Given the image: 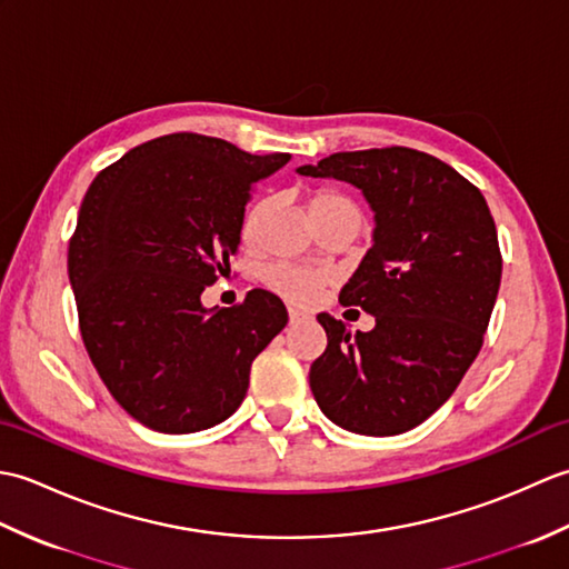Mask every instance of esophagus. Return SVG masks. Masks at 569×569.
I'll return each instance as SVG.
<instances>
[{
  "label": "esophagus",
  "mask_w": 569,
  "mask_h": 569,
  "mask_svg": "<svg viewBox=\"0 0 569 569\" xmlns=\"http://www.w3.org/2000/svg\"><path fill=\"white\" fill-rule=\"evenodd\" d=\"M288 320H291V325L303 322V320H306V312H300V310H296V308H288Z\"/></svg>",
  "instance_id": "34e87169"
}]
</instances>
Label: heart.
<instances>
[{"label": "heart", "instance_id": "obj_1", "mask_svg": "<svg viewBox=\"0 0 569 569\" xmlns=\"http://www.w3.org/2000/svg\"><path fill=\"white\" fill-rule=\"evenodd\" d=\"M308 208H310V217H318V214L335 212V210H357V204L349 198L340 196V192L322 190V192H316V196L310 198ZM261 212H263V208L259 204V208H253L247 214L244 229H241L244 241H253V237H257ZM263 283L269 286L273 293H278L286 300H291V303L308 306L318 298L320 286L325 283V276H320L316 271H308V269H300V266L276 263V266H269V269L263 271Z\"/></svg>", "mask_w": 569, "mask_h": 569}]
</instances>
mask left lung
I'll return each instance as SVG.
<instances>
[{
	"instance_id": "1",
	"label": "left lung",
	"mask_w": 569,
	"mask_h": 569,
	"mask_svg": "<svg viewBox=\"0 0 569 569\" xmlns=\"http://www.w3.org/2000/svg\"><path fill=\"white\" fill-rule=\"evenodd\" d=\"M300 176L347 180L373 210V244L340 293L377 325L352 335L320 312V410L349 432L398 435L430 418L477 359L501 286L497 224L477 186L406 147L342 151Z\"/></svg>"
}]
</instances>
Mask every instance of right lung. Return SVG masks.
Returning a JSON list of instances; mask_svg holds the SVG:
<instances>
[{
  "mask_svg": "<svg viewBox=\"0 0 569 569\" xmlns=\"http://www.w3.org/2000/svg\"><path fill=\"white\" fill-rule=\"evenodd\" d=\"M291 161L214 137L168 134L98 173L80 204L68 276L84 349L127 413L151 430H208L241 406L251 361L286 328L281 298L204 308L237 253L249 190Z\"/></svg>",
  "mask_w": 569,
  "mask_h": 569,
  "instance_id": "right-lung-1",
  "label": "right lung"
}]
</instances>
